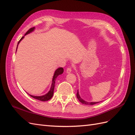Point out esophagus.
<instances>
[{
    "mask_svg": "<svg viewBox=\"0 0 135 135\" xmlns=\"http://www.w3.org/2000/svg\"><path fill=\"white\" fill-rule=\"evenodd\" d=\"M71 72V68L70 67H69L66 70V73L68 74H69V73H70Z\"/></svg>",
    "mask_w": 135,
    "mask_h": 135,
    "instance_id": "obj_1",
    "label": "esophagus"
}]
</instances>
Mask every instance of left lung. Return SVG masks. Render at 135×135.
I'll return each mask as SVG.
<instances>
[{"instance_id": "obj_1", "label": "left lung", "mask_w": 135, "mask_h": 135, "mask_svg": "<svg viewBox=\"0 0 135 135\" xmlns=\"http://www.w3.org/2000/svg\"><path fill=\"white\" fill-rule=\"evenodd\" d=\"M76 97L77 99L79 100V101L80 102V103H82L83 104H85V105H94V104H96L97 103H100V102H87V101H85L84 100H83L80 97L79 94V91L78 90L77 91V93H76Z\"/></svg>"}]
</instances>
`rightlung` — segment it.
Segmentation results:
<instances>
[{
	"mask_svg": "<svg viewBox=\"0 0 135 135\" xmlns=\"http://www.w3.org/2000/svg\"><path fill=\"white\" fill-rule=\"evenodd\" d=\"M35 29V27H32L31 28H30L29 30H28L26 32V34H25V35L30 33V32H32ZM24 38V36H22V37L19 40V42H18V44L17 46V47H18V45L20 43V42L22 40V39ZM17 49H16V51H17ZM64 72V69L62 68H59L57 69H56V70L55 71V73H54V76H53V78H52V84H51V88L50 89V91H48V93H47L46 95H43V96H32L31 95H29L31 97H33L34 99H37L38 100L40 101H48L49 100H50L51 98L52 97L53 95H54V88H55V81H56V79L57 78V77L59 75L62 74Z\"/></svg>",
	"mask_w": 135,
	"mask_h": 135,
	"instance_id": "1",
	"label": "right lung"
}]
</instances>
